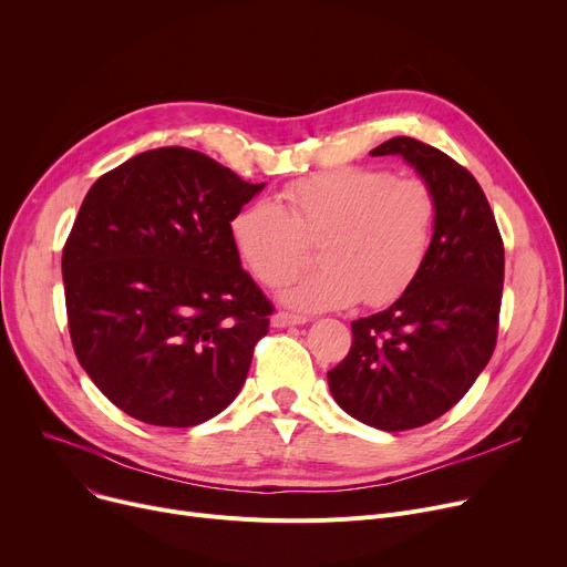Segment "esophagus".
<instances>
[{
  "instance_id": "esophagus-1",
  "label": "esophagus",
  "mask_w": 567,
  "mask_h": 567,
  "mask_svg": "<svg viewBox=\"0 0 567 567\" xmlns=\"http://www.w3.org/2000/svg\"><path fill=\"white\" fill-rule=\"evenodd\" d=\"M306 321H308V317L293 315V312H285V310L276 312L274 319H271V323L276 326V329H285V326H301V323H306Z\"/></svg>"
}]
</instances>
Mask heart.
<instances>
[{
	"label": "heart",
	"mask_w": 567,
	"mask_h": 567,
	"mask_svg": "<svg viewBox=\"0 0 567 567\" xmlns=\"http://www.w3.org/2000/svg\"><path fill=\"white\" fill-rule=\"evenodd\" d=\"M282 206L252 199L229 223L231 246L264 287L287 285L319 246L321 268L285 291L301 310L385 306L413 285L432 248L436 197L419 176L347 165L289 184Z\"/></svg>",
	"instance_id": "obj_1"
}]
</instances>
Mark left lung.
Returning <instances> with one entry per match:
<instances>
[{
	"label": "left lung",
	"mask_w": 567,
	"mask_h": 567,
	"mask_svg": "<svg viewBox=\"0 0 567 567\" xmlns=\"http://www.w3.org/2000/svg\"><path fill=\"white\" fill-rule=\"evenodd\" d=\"M411 163L436 197L423 271L389 308L351 321L329 372L336 402L370 427L404 432L453 409L489 363L503 296V238L475 176L439 148L393 137L370 152Z\"/></svg>",
	"instance_id": "left-lung-1"
}]
</instances>
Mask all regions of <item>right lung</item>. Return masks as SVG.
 <instances>
[{
	"label": "right lung",
	"mask_w": 567,
	"mask_h": 567,
	"mask_svg": "<svg viewBox=\"0 0 567 567\" xmlns=\"http://www.w3.org/2000/svg\"><path fill=\"white\" fill-rule=\"evenodd\" d=\"M261 188L186 146L137 154L89 188L62 255L69 333L133 419L193 427L241 391L274 306L229 223Z\"/></svg>",
	"instance_id": "right-lung-1"
}]
</instances>
